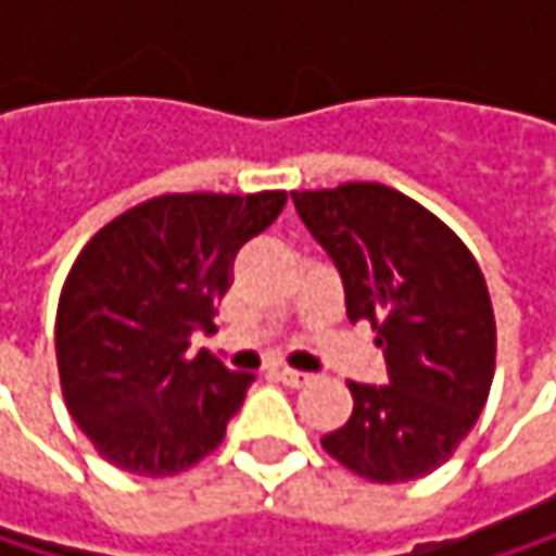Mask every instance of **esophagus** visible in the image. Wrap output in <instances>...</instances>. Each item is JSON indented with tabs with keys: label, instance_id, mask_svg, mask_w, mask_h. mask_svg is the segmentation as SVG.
Segmentation results:
<instances>
[{
	"label": "esophagus",
	"instance_id": "obj_1",
	"mask_svg": "<svg viewBox=\"0 0 556 556\" xmlns=\"http://www.w3.org/2000/svg\"><path fill=\"white\" fill-rule=\"evenodd\" d=\"M279 380L292 389H302L312 383V377H308V374H302V370H292V367H282V370H279Z\"/></svg>",
	"mask_w": 556,
	"mask_h": 556
}]
</instances>
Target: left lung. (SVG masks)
I'll use <instances>...</instances> for the list:
<instances>
[{
	"instance_id": "8db88e82",
	"label": "left lung",
	"mask_w": 556,
	"mask_h": 556,
	"mask_svg": "<svg viewBox=\"0 0 556 556\" xmlns=\"http://www.w3.org/2000/svg\"><path fill=\"white\" fill-rule=\"evenodd\" d=\"M308 235L367 318L387 387L348 383L354 412L321 447L374 483L438 470L477 425L496 370V318L467 244L415 199L380 182L292 192Z\"/></svg>"
}]
</instances>
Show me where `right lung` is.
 I'll return each instance as SVG.
<instances>
[{
	"label": "right lung",
	"mask_w": 556,
	"mask_h": 556,
	"mask_svg": "<svg viewBox=\"0 0 556 556\" xmlns=\"http://www.w3.org/2000/svg\"><path fill=\"white\" fill-rule=\"evenodd\" d=\"M282 205L286 192L157 195L79 251L56 305V370L73 421L112 467L173 477L222 444L254 374L189 354V338L215 328L235 254Z\"/></svg>",
	"instance_id": "1"
}]
</instances>
